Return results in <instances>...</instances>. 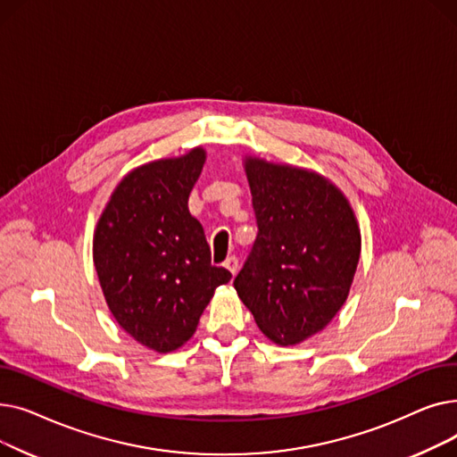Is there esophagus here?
I'll use <instances>...</instances> for the list:
<instances>
[{"instance_id":"1","label":"esophagus","mask_w":457,"mask_h":457,"mask_svg":"<svg viewBox=\"0 0 457 457\" xmlns=\"http://www.w3.org/2000/svg\"><path fill=\"white\" fill-rule=\"evenodd\" d=\"M224 267L235 276L237 274V269H238V261H237V257L235 255H231V257H228L226 261H224Z\"/></svg>"}]
</instances>
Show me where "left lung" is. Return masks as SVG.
I'll list each match as a JSON object with an SVG mask.
<instances>
[{
  "label": "left lung",
  "mask_w": 457,
  "mask_h": 457,
  "mask_svg": "<svg viewBox=\"0 0 457 457\" xmlns=\"http://www.w3.org/2000/svg\"><path fill=\"white\" fill-rule=\"evenodd\" d=\"M257 238L233 285L276 345L322 331L345 305L361 253L346 196L324 176L246 157Z\"/></svg>",
  "instance_id": "8db88e82"
}]
</instances>
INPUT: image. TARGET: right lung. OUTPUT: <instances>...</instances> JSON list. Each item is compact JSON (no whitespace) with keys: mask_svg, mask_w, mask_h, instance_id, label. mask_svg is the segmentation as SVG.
<instances>
[{"mask_svg":"<svg viewBox=\"0 0 457 457\" xmlns=\"http://www.w3.org/2000/svg\"><path fill=\"white\" fill-rule=\"evenodd\" d=\"M205 162L192 148L131 170L120 181L94 231V267L114 320L159 353L195 335L214 289L231 279L211 265L188 195Z\"/></svg>","mask_w":457,"mask_h":457,"instance_id":"right-lung-1","label":"right lung"}]
</instances>
